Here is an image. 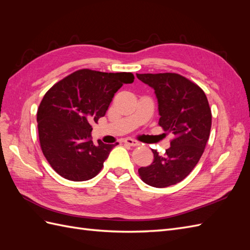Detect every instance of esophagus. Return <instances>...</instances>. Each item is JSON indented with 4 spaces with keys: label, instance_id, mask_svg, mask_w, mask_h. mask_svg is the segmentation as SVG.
I'll return each instance as SVG.
<instances>
[{
    "label": "esophagus",
    "instance_id": "esophagus-1",
    "mask_svg": "<svg viewBox=\"0 0 250 250\" xmlns=\"http://www.w3.org/2000/svg\"><path fill=\"white\" fill-rule=\"evenodd\" d=\"M124 143L127 144V145L132 146V147H135V146H139V145H140V143H139L138 141H135V140L130 139V138L125 139V140H124Z\"/></svg>",
    "mask_w": 250,
    "mask_h": 250
}]
</instances>
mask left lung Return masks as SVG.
Segmentation results:
<instances>
[{
	"mask_svg": "<svg viewBox=\"0 0 250 250\" xmlns=\"http://www.w3.org/2000/svg\"><path fill=\"white\" fill-rule=\"evenodd\" d=\"M137 77L154 89L161 116L158 124L175 137L165 156L152 150V164L141 167L139 174L151 187L176 185L197 165L209 138L211 112L208 98L197 84L175 73L137 74Z\"/></svg>",
	"mask_w": 250,
	"mask_h": 250,
	"instance_id": "obj_1",
	"label": "left lung"
}]
</instances>
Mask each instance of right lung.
Segmentation results:
<instances>
[{
  "label": "right lung",
  "instance_id": "obj_1",
  "mask_svg": "<svg viewBox=\"0 0 250 250\" xmlns=\"http://www.w3.org/2000/svg\"><path fill=\"white\" fill-rule=\"evenodd\" d=\"M131 73L79 70L53 85L37 110L42 153L60 176L73 181L95 177L115 145L92 141L90 123L104 117L115 94Z\"/></svg>",
  "mask_w": 250,
  "mask_h": 250
}]
</instances>
